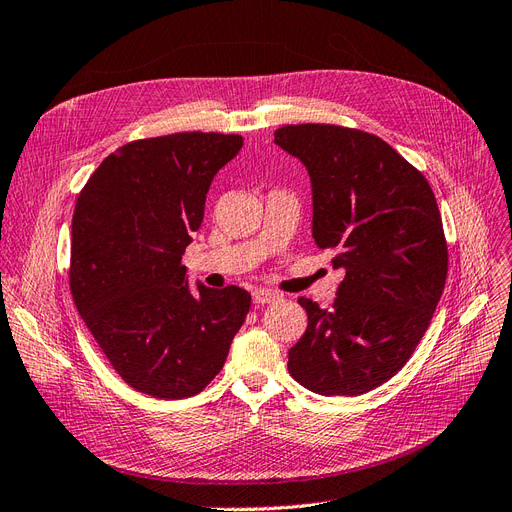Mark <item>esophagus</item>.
Listing matches in <instances>:
<instances>
[{
    "label": "esophagus",
    "instance_id": "obj_1",
    "mask_svg": "<svg viewBox=\"0 0 512 512\" xmlns=\"http://www.w3.org/2000/svg\"><path fill=\"white\" fill-rule=\"evenodd\" d=\"M280 300V295L276 291H270V289H255L253 291V304H272Z\"/></svg>",
    "mask_w": 512,
    "mask_h": 512
}]
</instances>
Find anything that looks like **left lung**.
<instances>
[{"label": "left lung", "mask_w": 512, "mask_h": 512, "mask_svg": "<svg viewBox=\"0 0 512 512\" xmlns=\"http://www.w3.org/2000/svg\"><path fill=\"white\" fill-rule=\"evenodd\" d=\"M312 185V238L344 270L332 308L300 298L308 327L289 374L321 395H359L415 353L440 302L447 240L425 176L378 136L304 123L274 131Z\"/></svg>", "instance_id": "left-lung-1"}]
</instances>
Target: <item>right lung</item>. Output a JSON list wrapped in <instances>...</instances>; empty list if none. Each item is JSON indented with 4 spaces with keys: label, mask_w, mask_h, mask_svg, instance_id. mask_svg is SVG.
Returning a JSON list of instances; mask_svg holds the SVG:
<instances>
[{
    "label": "right lung",
    "mask_w": 512,
    "mask_h": 512,
    "mask_svg": "<svg viewBox=\"0 0 512 512\" xmlns=\"http://www.w3.org/2000/svg\"><path fill=\"white\" fill-rule=\"evenodd\" d=\"M242 136L183 131L108 155L72 217L70 289L82 321L127 385L161 400L200 393L251 308L236 285L191 291L183 266L214 174Z\"/></svg>",
    "instance_id": "right-lung-1"
}]
</instances>
